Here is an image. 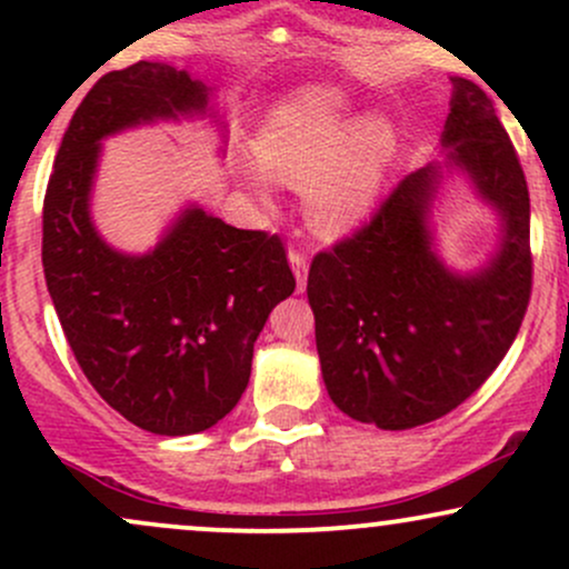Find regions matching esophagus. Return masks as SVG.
Segmentation results:
<instances>
[{"mask_svg":"<svg viewBox=\"0 0 569 569\" xmlns=\"http://www.w3.org/2000/svg\"><path fill=\"white\" fill-rule=\"evenodd\" d=\"M289 264L293 270V278H297V291H305L307 286V257L299 248H291L289 251Z\"/></svg>","mask_w":569,"mask_h":569,"instance_id":"esophagus-1","label":"esophagus"}]
</instances>
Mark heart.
I'll return each mask as SVG.
<instances>
[{"label":"heart","mask_w":569,"mask_h":569,"mask_svg":"<svg viewBox=\"0 0 569 569\" xmlns=\"http://www.w3.org/2000/svg\"><path fill=\"white\" fill-rule=\"evenodd\" d=\"M259 168L243 179L270 206V179L307 189L305 217L321 238L361 224L380 198L396 158V133L380 117L358 120L337 88H305L270 112L253 139Z\"/></svg>","instance_id":"obj_1"}]
</instances>
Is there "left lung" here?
<instances>
[{
	"mask_svg": "<svg viewBox=\"0 0 569 569\" xmlns=\"http://www.w3.org/2000/svg\"><path fill=\"white\" fill-rule=\"evenodd\" d=\"M443 160L398 184L352 238L310 264L307 299L331 401L358 422L407 430L460 407L498 369L532 289L530 192L492 101L452 77ZM469 176L501 219V243L473 273L435 251L432 200Z\"/></svg>",
	"mask_w": 569,
	"mask_h": 569,
	"instance_id": "1",
	"label": "left lung"
}]
</instances>
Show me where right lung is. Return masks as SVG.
<instances>
[{"instance_id":"add662e5","label":"right lung","mask_w":569,"mask_h":569,"mask_svg":"<svg viewBox=\"0 0 569 569\" xmlns=\"http://www.w3.org/2000/svg\"><path fill=\"white\" fill-rule=\"evenodd\" d=\"M213 90L171 63L109 71L71 117L42 208V267L77 363L109 407L158 436L217 426L243 396L253 342L297 280L278 234L189 202L147 253L117 251L90 217L101 141L211 117Z\"/></svg>"}]
</instances>
